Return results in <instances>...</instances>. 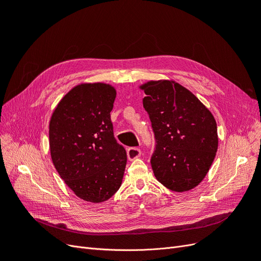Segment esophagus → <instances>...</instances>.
I'll use <instances>...</instances> for the list:
<instances>
[{"instance_id":"1","label":"esophagus","mask_w":261,"mask_h":261,"mask_svg":"<svg viewBox=\"0 0 261 261\" xmlns=\"http://www.w3.org/2000/svg\"><path fill=\"white\" fill-rule=\"evenodd\" d=\"M140 154H141V151H140V149H138V148L132 147V148L127 149V158H128V160H130V161L137 159V158L140 156Z\"/></svg>"}]
</instances>
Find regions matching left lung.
Returning a JSON list of instances; mask_svg holds the SVG:
<instances>
[{
  "label": "left lung",
  "instance_id": "obj_1",
  "mask_svg": "<svg viewBox=\"0 0 261 261\" xmlns=\"http://www.w3.org/2000/svg\"><path fill=\"white\" fill-rule=\"evenodd\" d=\"M156 140L151 167L155 178L173 192L200 184L218 150L217 122L193 92L174 81L141 85Z\"/></svg>",
  "mask_w": 261,
  "mask_h": 261
}]
</instances>
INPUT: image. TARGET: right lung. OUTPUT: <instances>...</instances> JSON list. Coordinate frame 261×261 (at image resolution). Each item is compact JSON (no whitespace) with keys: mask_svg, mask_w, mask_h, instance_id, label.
Wrapping results in <instances>:
<instances>
[{"mask_svg":"<svg viewBox=\"0 0 261 261\" xmlns=\"http://www.w3.org/2000/svg\"><path fill=\"white\" fill-rule=\"evenodd\" d=\"M113 86L84 83L61 99L49 124L51 159L61 178L85 201L103 202L118 191L127 161L113 134Z\"/></svg>","mask_w":261,"mask_h":261,"instance_id":"add662e5","label":"right lung"}]
</instances>
